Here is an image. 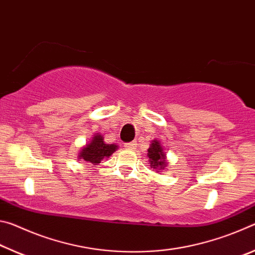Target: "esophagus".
Listing matches in <instances>:
<instances>
[{"instance_id": "esophagus-1", "label": "esophagus", "mask_w": 255, "mask_h": 255, "mask_svg": "<svg viewBox=\"0 0 255 255\" xmlns=\"http://www.w3.org/2000/svg\"><path fill=\"white\" fill-rule=\"evenodd\" d=\"M136 141H131V143H128V144H126L125 145V148L126 149H129V150H133L136 148Z\"/></svg>"}]
</instances>
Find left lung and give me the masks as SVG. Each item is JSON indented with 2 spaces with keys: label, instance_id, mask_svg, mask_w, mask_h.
Wrapping results in <instances>:
<instances>
[{
  "label": "left lung",
  "instance_id": "8db88e82",
  "mask_svg": "<svg viewBox=\"0 0 255 255\" xmlns=\"http://www.w3.org/2000/svg\"><path fill=\"white\" fill-rule=\"evenodd\" d=\"M147 152L150 167H152L153 171H156V173H159L162 170L166 169V166L169 165V162L166 159V154L164 152V147L161 140L154 139L150 141Z\"/></svg>",
  "mask_w": 255,
  "mask_h": 255
}]
</instances>
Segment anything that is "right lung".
<instances>
[{
	"mask_svg": "<svg viewBox=\"0 0 255 255\" xmlns=\"http://www.w3.org/2000/svg\"><path fill=\"white\" fill-rule=\"evenodd\" d=\"M117 149L118 145L107 144L102 133L96 132L93 135L91 141L85 144L81 148L79 155H77V158H79V161L98 165L103 158L111 156Z\"/></svg>",
	"mask_w": 255,
	"mask_h": 255,
	"instance_id": "add662e5",
	"label": "right lung"
}]
</instances>
